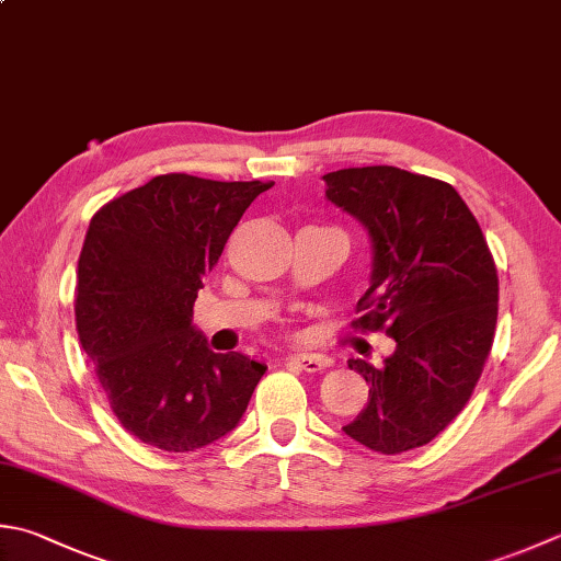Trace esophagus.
<instances>
[{"label": "esophagus", "instance_id": "34e87169", "mask_svg": "<svg viewBox=\"0 0 561 561\" xmlns=\"http://www.w3.org/2000/svg\"><path fill=\"white\" fill-rule=\"evenodd\" d=\"M289 365L299 367L304 371H321L325 369V359L321 355H309V353H296L289 357Z\"/></svg>", "mask_w": 561, "mask_h": 561}]
</instances>
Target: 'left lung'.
I'll list each match as a JSON object with an SVG mask.
<instances>
[{
    "label": "left lung",
    "instance_id": "1",
    "mask_svg": "<svg viewBox=\"0 0 561 561\" xmlns=\"http://www.w3.org/2000/svg\"><path fill=\"white\" fill-rule=\"evenodd\" d=\"M325 199L359 221L371 248L355 325L397 340L383 367L347 359L369 383L343 425L381 455L421 447L465 409L484 369L499 316V277L484 233L447 182L391 164L323 174Z\"/></svg>",
    "mask_w": 561,
    "mask_h": 561
}]
</instances>
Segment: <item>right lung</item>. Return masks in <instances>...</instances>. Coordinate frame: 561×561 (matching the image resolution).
Segmentation results:
<instances>
[{
    "mask_svg": "<svg viewBox=\"0 0 561 561\" xmlns=\"http://www.w3.org/2000/svg\"><path fill=\"white\" fill-rule=\"evenodd\" d=\"M272 184L160 174L87 228L77 333L116 419L146 445L194 453L221 440L265 375L243 353H214L192 309L240 216Z\"/></svg>",
    "mask_w": 561,
    "mask_h": 561,
    "instance_id": "right-lung-1",
    "label": "right lung"
}]
</instances>
